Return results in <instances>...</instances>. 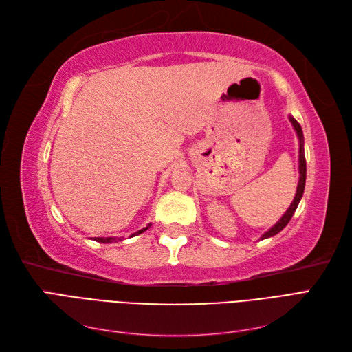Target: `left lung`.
<instances>
[{
	"label": "left lung",
	"mask_w": 352,
	"mask_h": 352,
	"mask_svg": "<svg viewBox=\"0 0 352 352\" xmlns=\"http://www.w3.org/2000/svg\"><path fill=\"white\" fill-rule=\"evenodd\" d=\"M289 120L294 126V129L296 132V136L298 140H300V160H298V163H300V180H298V186H296V194H295V198L292 201V204L289 206V208H287L285 211V214L280 217V220L276 223V225L273 228H270L267 232L264 233V235L260 238V239H265V238H270V236H274L276 233H279L287 223H289V220L292 219L294 212L298 207V204H300V201L302 198V194H304V188H305V173H307V164H305V154H304V135H302V129L300 123H298L292 116H289Z\"/></svg>",
	"instance_id": "left-lung-1"
}]
</instances>
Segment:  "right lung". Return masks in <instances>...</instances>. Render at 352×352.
<instances>
[{"label":"right lung","mask_w":352,"mask_h":352,"mask_svg":"<svg viewBox=\"0 0 352 352\" xmlns=\"http://www.w3.org/2000/svg\"><path fill=\"white\" fill-rule=\"evenodd\" d=\"M150 226H151V223L150 225H148L146 228H144V229H141V230H138V232H135V233H132L131 235V238H133V236H136V235H141L142 232H145L146 229H150ZM123 238H94V241H97V242H101V243H111V242H117V241H122Z\"/></svg>","instance_id":"right-lung-1"}]
</instances>
